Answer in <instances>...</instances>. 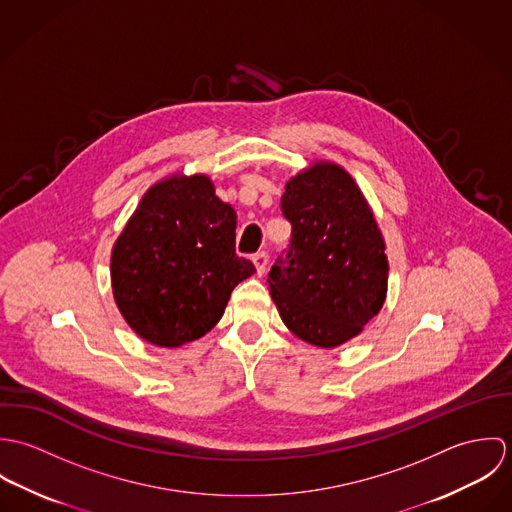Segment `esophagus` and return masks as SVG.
<instances>
[{"instance_id":"obj_1","label":"esophagus","mask_w":512,"mask_h":512,"mask_svg":"<svg viewBox=\"0 0 512 512\" xmlns=\"http://www.w3.org/2000/svg\"><path fill=\"white\" fill-rule=\"evenodd\" d=\"M252 262L256 266V274L258 276H264L266 274V268H268V262H270V256L266 252H258L252 256Z\"/></svg>"}]
</instances>
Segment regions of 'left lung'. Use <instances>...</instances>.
<instances>
[{
    "mask_svg": "<svg viewBox=\"0 0 512 512\" xmlns=\"http://www.w3.org/2000/svg\"><path fill=\"white\" fill-rule=\"evenodd\" d=\"M282 213L292 242L268 274L272 299L295 337L335 349L384 305L382 232L355 179L333 161H315L286 183Z\"/></svg>",
    "mask_w": 512,
    "mask_h": 512,
    "instance_id": "left-lung-1",
    "label": "left lung"
}]
</instances>
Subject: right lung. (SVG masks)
I'll return each mask as SVG.
<instances>
[{"label": "right lung", "mask_w": 512, "mask_h": 512, "mask_svg": "<svg viewBox=\"0 0 512 512\" xmlns=\"http://www.w3.org/2000/svg\"><path fill=\"white\" fill-rule=\"evenodd\" d=\"M236 211L203 175H169L144 193L112 248L114 301L155 347L207 335L232 290L256 268L236 256Z\"/></svg>", "instance_id": "add662e5"}]
</instances>
